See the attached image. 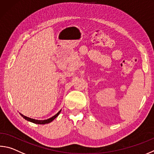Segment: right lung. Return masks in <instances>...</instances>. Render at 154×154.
I'll return each instance as SVG.
<instances>
[{"mask_svg":"<svg viewBox=\"0 0 154 154\" xmlns=\"http://www.w3.org/2000/svg\"><path fill=\"white\" fill-rule=\"evenodd\" d=\"M60 111H61V110H60L57 114H56L54 116H53L52 117H51V118H50V119H47V120H44V121H40V120L33 119L29 118V117H27V116H24L23 114H21V113H20V114H21V116L22 117H23V119H25L26 120H27V121H29V122H33V123H35V124H40V125H44V124L50 123V122H52V121H53V120L57 118V117L58 116V114H60Z\"/></svg>","mask_w":154,"mask_h":154,"instance_id":"add662e5","label":"right lung"}]
</instances>
